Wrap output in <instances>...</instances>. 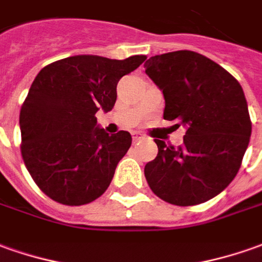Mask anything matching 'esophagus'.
<instances>
[{"mask_svg":"<svg viewBox=\"0 0 262 262\" xmlns=\"http://www.w3.org/2000/svg\"><path fill=\"white\" fill-rule=\"evenodd\" d=\"M132 138H133V142H139V140L143 139V135L139 133V132H133V133H132Z\"/></svg>","mask_w":262,"mask_h":262,"instance_id":"34e87169","label":"esophagus"}]
</instances>
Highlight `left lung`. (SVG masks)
Listing matches in <instances>:
<instances>
[{
	"label": "left lung",
	"mask_w": 262,
	"mask_h": 262,
	"mask_svg": "<svg viewBox=\"0 0 262 262\" xmlns=\"http://www.w3.org/2000/svg\"><path fill=\"white\" fill-rule=\"evenodd\" d=\"M145 69L163 92V119L186 126L178 147L155 139L158 156L146 163L147 185L172 205L206 202L232 182L250 143L243 87L220 64L188 50L150 57Z\"/></svg>",
	"instance_id": "8db88e82"
}]
</instances>
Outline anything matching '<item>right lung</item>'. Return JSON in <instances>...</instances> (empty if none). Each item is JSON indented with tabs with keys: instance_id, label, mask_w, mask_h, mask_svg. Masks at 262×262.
<instances>
[{
	"instance_id": "right-lung-1",
	"label": "right lung",
	"mask_w": 262,
	"mask_h": 262,
	"mask_svg": "<svg viewBox=\"0 0 262 262\" xmlns=\"http://www.w3.org/2000/svg\"><path fill=\"white\" fill-rule=\"evenodd\" d=\"M146 56L110 60L73 56L46 66L19 110L21 156L49 198L80 206L101 196L132 145L129 132L96 127L99 108L112 110L116 86Z\"/></svg>"
}]
</instances>
